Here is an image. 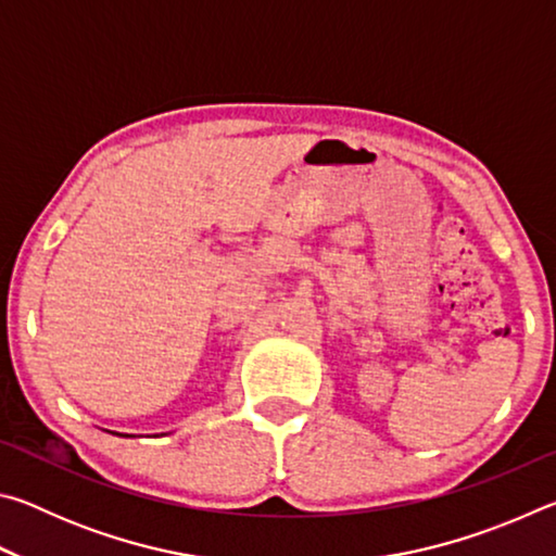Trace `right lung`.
<instances>
[{
    "label": "right lung",
    "instance_id": "right-lung-1",
    "mask_svg": "<svg viewBox=\"0 0 556 556\" xmlns=\"http://www.w3.org/2000/svg\"><path fill=\"white\" fill-rule=\"evenodd\" d=\"M117 437H122V434H117ZM125 437H129V434H125Z\"/></svg>",
    "mask_w": 556,
    "mask_h": 556
}]
</instances>
